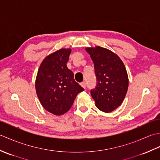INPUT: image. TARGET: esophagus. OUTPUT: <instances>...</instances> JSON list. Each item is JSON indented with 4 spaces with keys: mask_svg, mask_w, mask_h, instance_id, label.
Segmentation results:
<instances>
[{
    "mask_svg": "<svg viewBox=\"0 0 160 160\" xmlns=\"http://www.w3.org/2000/svg\"><path fill=\"white\" fill-rule=\"evenodd\" d=\"M80 85H81V87H83L84 89H85V88H86V83H85V82H81V83H80Z\"/></svg>",
    "mask_w": 160,
    "mask_h": 160,
    "instance_id": "34e87169",
    "label": "esophagus"
}]
</instances>
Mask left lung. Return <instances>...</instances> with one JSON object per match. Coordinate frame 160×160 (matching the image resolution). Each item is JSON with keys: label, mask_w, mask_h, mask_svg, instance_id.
I'll return each instance as SVG.
<instances>
[{"label": "left lung", "mask_w": 160, "mask_h": 160, "mask_svg": "<svg viewBox=\"0 0 160 160\" xmlns=\"http://www.w3.org/2000/svg\"><path fill=\"white\" fill-rule=\"evenodd\" d=\"M85 50L93 62L98 81L91 96L98 109L109 113L120 106L127 93V70L120 57L109 49L96 46Z\"/></svg>", "instance_id": "1"}]
</instances>
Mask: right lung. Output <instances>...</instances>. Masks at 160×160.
Here are the masks:
<instances>
[{
    "instance_id": "1",
    "label": "right lung",
    "mask_w": 160,
    "mask_h": 160,
    "mask_svg": "<svg viewBox=\"0 0 160 160\" xmlns=\"http://www.w3.org/2000/svg\"><path fill=\"white\" fill-rule=\"evenodd\" d=\"M71 49H61L42 60L37 73L35 87L42 106L55 115L70 109L77 95L84 91L67 68Z\"/></svg>"
}]
</instances>
